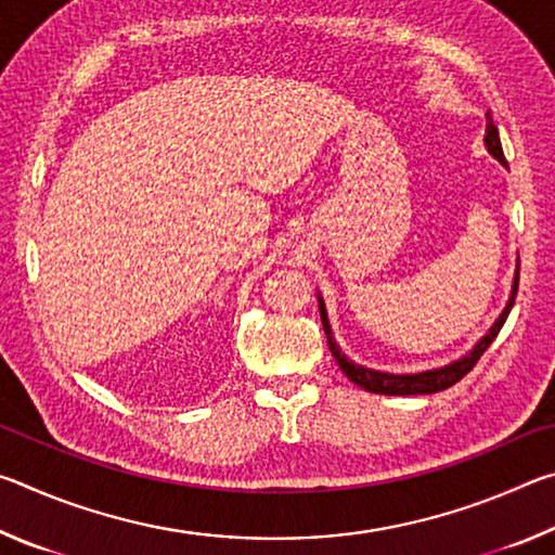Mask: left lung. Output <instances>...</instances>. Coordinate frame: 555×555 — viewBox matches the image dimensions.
<instances>
[{
	"instance_id": "left-lung-1",
	"label": "left lung",
	"mask_w": 555,
	"mask_h": 555,
	"mask_svg": "<svg viewBox=\"0 0 555 555\" xmlns=\"http://www.w3.org/2000/svg\"><path fill=\"white\" fill-rule=\"evenodd\" d=\"M485 144H487V149H490V154L494 158H500V162L506 166V158H504V152H502V142H500V131H496L490 112H487ZM516 288H519V269H516V276H514V288H512L509 304H506V308L502 311L500 321L492 325V331L487 333L482 340L475 345V350L469 352V354H465L463 360L448 364V367L421 372V374H387V372L367 370V367H362V364H354V362L347 360V357L340 352V347H337L335 340H333L331 325H327L323 298H321V321H323V331H325V337H327V347H331V352H333V357L337 360V364H340V370L347 374V379L354 382L357 387L367 389L372 393H387V397H409V393H436V391H443L448 387H453V384H457L460 379H463L465 374L475 367L477 360H480V357L485 354L487 347L492 345L494 337L500 335L502 325L506 321V315H509L512 306H514Z\"/></svg>"
}]
</instances>
